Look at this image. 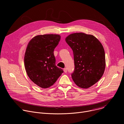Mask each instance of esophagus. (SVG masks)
<instances>
[{
	"label": "esophagus",
	"mask_w": 124,
	"mask_h": 124,
	"mask_svg": "<svg viewBox=\"0 0 124 124\" xmlns=\"http://www.w3.org/2000/svg\"><path fill=\"white\" fill-rule=\"evenodd\" d=\"M63 71H64V73H66L67 72V68H64V69H63Z\"/></svg>",
	"instance_id": "obj_1"
}]
</instances>
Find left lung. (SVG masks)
I'll return each instance as SVG.
<instances>
[{
	"instance_id": "left-lung-1",
	"label": "left lung",
	"mask_w": 124,
	"mask_h": 124,
	"mask_svg": "<svg viewBox=\"0 0 124 124\" xmlns=\"http://www.w3.org/2000/svg\"><path fill=\"white\" fill-rule=\"evenodd\" d=\"M65 41L73 51L75 68L72 79L79 87L87 89L103 75L105 68L103 47L93 35L82 32L70 34Z\"/></svg>"
}]
</instances>
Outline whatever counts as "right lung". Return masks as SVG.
<instances>
[{
	"label": "right lung",
	"mask_w": 124,
	"mask_h": 124,
	"mask_svg": "<svg viewBox=\"0 0 124 124\" xmlns=\"http://www.w3.org/2000/svg\"><path fill=\"white\" fill-rule=\"evenodd\" d=\"M61 39L58 34L39 35L29 42L24 62L27 76L42 88L52 86L63 72L55 65L54 50Z\"/></svg>",
	"instance_id": "right-lung-1"
}]
</instances>
